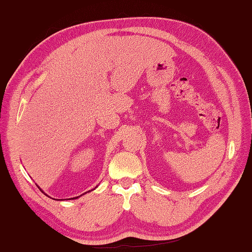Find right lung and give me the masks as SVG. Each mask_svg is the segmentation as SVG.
<instances>
[{"label": "right lung", "instance_id": "right-lung-1", "mask_svg": "<svg viewBox=\"0 0 252 252\" xmlns=\"http://www.w3.org/2000/svg\"><path fill=\"white\" fill-rule=\"evenodd\" d=\"M39 188H40V187H39ZM95 188H96V187H95ZM40 190H41V189H40ZM41 191H42V190H41ZM88 192H89V191H88ZM84 193H87V192H84ZM84 193H83V194H84ZM83 194H81V195H83ZM46 195H48V194H46ZM81 195H79V197H75V198H71V199H78V198L81 197ZM71 199H64V200H71Z\"/></svg>", "mask_w": 252, "mask_h": 252}]
</instances>
